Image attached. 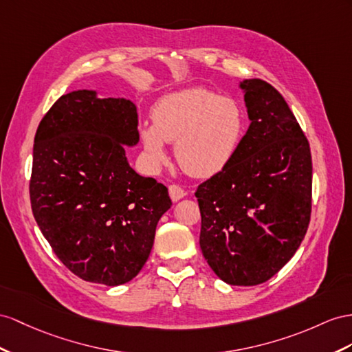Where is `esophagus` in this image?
<instances>
[{
    "label": "esophagus",
    "instance_id": "esophagus-1",
    "mask_svg": "<svg viewBox=\"0 0 352 352\" xmlns=\"http://www.w3.org/2000/svg\"><path fill=\"white\" fill-rule=\"evenodd\" d=\"M168 190H169V196H170V199H173L174 202H177V201H179L182 199V197H184V190L182 187H179L178 184H170L169 187H168Z\"/></svg>",
    "mask_w": 352,
    "mask_h": 352
}]
</instances>
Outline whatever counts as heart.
Wrapping results in <instances>:
<instances>
[{"mask_svg": "<svg viewBox=\"0 0 352 352\" xmlns=\"http://www.w3.org/2000/svg\"><path fill=\"white\" fill-rule=\"evenodd\" d=\"M153 124L140 137L151 164L165 160V142H175V157L187 174L210 177L226 168L247 132L244 108L236 99L204 87L164 96L153 107Z\"/></svg>", "mask_w": 352, "mask_h": 352, "instance_id": "b5f03b06", "label": "heart"}]
</instances>
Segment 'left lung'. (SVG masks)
I'll list each match as a JSON object with an SVG mask.
<instances>
[{"label":"left lung","instance_id":"8db88e82","mask_svg":"<svg viewBox=\"0 0 352 352\" xmlns=\"http://www.w3.org/2000/svg\"><path fill=\"white\" fill-rule=\"evenodd\" d=\"M248 131L230 164L199 184L202 254L230 285L272 278L300 247L311 220L309 142L278 90L244 80Z\"/></svg>","mask_w":352,"mask_h":352}]
</instances>
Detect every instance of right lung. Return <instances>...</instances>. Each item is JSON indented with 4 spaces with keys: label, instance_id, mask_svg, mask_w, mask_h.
I'll return each mask as SVG.
<instances>
[{
    "label": "right lung",
    "instance_id": "1",
    "mask_svg": "<svg viewBox=\"0 0 352 352\" xmlns=\"http://www.w3.org/2000/svg\"><path fill=\"white\" fill-rule=\"evenodd\" d=\"M137 107L95 90L60 96L34 138L30 197L53 253L89 283L120 285L138 275L168 188L129 166L124 146L140 141Z\"/></svg>",
    "mask_w": 352,
    "mask_h": 352
}]
</instances>
